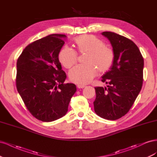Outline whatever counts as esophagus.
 <instances>
[{
    "label": "esophagus",
    "instance_id": "34e87169",
    "mask_svg": "<svg viewBox=\"0 0 157 157\" xmlns=\"http://www.w3.org/2000/svg\"><path fill=\"white\" fill-rule=\"evenodd\" d=\"M85 86H85V85H84V84H77V88H83Z\"/></svg>",
    "mask_w": 157,
    "mask_h": 157
}]
</instances>
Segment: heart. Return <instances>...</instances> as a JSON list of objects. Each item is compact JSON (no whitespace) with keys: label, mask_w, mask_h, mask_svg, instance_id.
<instances>
[{"label":"heart","mask_w":157,"mask_h":157,"mask_svg":"<svg viewBox=\"0 0 157 157\" xmlns=\"http://www.w3.org/2000/svg\"><path fill=\"white\" fill-rule=\"evenodd\" d=\"M75 43L80 53H86L84 58L86 63L75 66L69 71V77L71 82L88 83L96 76L97 70L99 73H105L112 67L115 58V52L96 36H79L75 40ZM58 59L63 67L69 69L77 63L78 53L65 46L60 50Z\"/></svg>","instance_id":"b5f03b06"}]
</instances>
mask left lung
<instances>
[{
    "label": "left lung",
    "mask_w": 157,
    "mask_h": 157,
    "mask_svg": "<svg viewBox=\"0 0 157 157\" xmlns=\"http://www.w3.org/2000/svg\"><path fill=\"white\" fill-rule=\"evenodd\" d=\"M102 35L110 40L115 58L101 81L109 84L107 88L95 87L96 98L94 111L98 116L115 121L130 111L143 84L144 60L132 40L113 32Z\"/></svg>",
    "instance_id": "1"
}]
</instances>
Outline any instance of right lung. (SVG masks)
I'll return each instance as SVG.
<instances>
[{"label": "right lung", "mask_w": 157, "mask_h": 157, "mask_svg": "<svg viewBox=\"0 0 157 157\" xmlns=\"http://www.w3.org/2000/svg\"><path fill=\"white\" fill-rule=\"evenodd\" d=\"M65 35L53 34L27 46L17 61L16 88L28 111L36 119L52 122L63 117L76 85L64 83L58 54Z\"/></svg>", "instance_id": "right-lung-1"}]
</instances>
